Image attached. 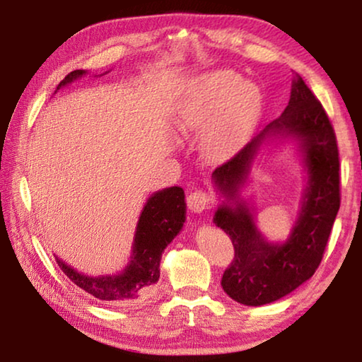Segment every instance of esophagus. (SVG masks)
Wrapping results in <instances>:
<instances>
[{
    "mask_svg": "<svg viewBox=\"0 0 362 362\" xmlns=\"http://www.w3.org/2000/svg\"><path fill=\"white\" fill-rule=\"evenodd\" d=\"M211 203V194L204 192V189H194L188 194L187 198V204H188V209L194 212V214H201L204 209L209 207Z\"/></svg>",
    "mask_w": 362,
    "mask_h": 362,
    "instance_id": "esophagus-1",
    "label": "esophagus"
}]
</instances>
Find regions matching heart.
Returning a JSON list of instances; mask_svg holds the SVG:
<instances>
[{
    "label": "heart",
    "instance_id": "obj_1",
    "mask_svg": "<svg viewBox=\"0 0 362 362\" xmlns=\"http://www.w3.org/2000/svg\"><path fill=\"white\" fill-rule=\"evenodd\" d=\"M263 94L254 83L230 70H214L189 83L174 115L182 136L203 131L201 148L212 161L235 156L255 129Z\"/></svg>",
    "mask_w": 362,
    "mask_h": 362
}]
</instances>
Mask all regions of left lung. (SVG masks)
<instances>
[{
    "label": "left lung",
    "mask_w": 362,
    "mask_h": 362,
    "mask_svg": "<svg viewBox=\"0 0 362 362\" xmlns=\"http://www.w3.org/2000/svg\"><path fill=\"white\" fill-rule=\"evenodd\" d=\"M297 139L304 155L309 185L303 211L284 245L262 240L239 188L245 181L262 140L268 136ZM340 163L334 127L326 110L300 76L293 79L289 105L281 118L263 129L212 173L214 183L226 198L214 216V223L230 236L235 247L225 269L222 287L238 303L260 306L296 291L313 276L340 207Z\"/></svg>",
    "instance_id": "obj_1"
}]
</instances>
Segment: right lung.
Wrapping results in <instances>:
<instances>
[{"mask_svg":"<svg viewBox=\"0 0 362 362\" xmlns=\"http://www.w3.org/2000/svg\"><path fill=\"white\" fill-rule=\"evenodd\" d=\"M84 70L69 73L57 89L84 75ZM185 193L180 187L164 188L148 198L140 214L132 255L121 273L108 276H86L56 257L59 267L71 283L97 300L112 305L137 302L151 291L159 279V262L168 244L174 240L185 222Z\"/></svg>","mask_w":362,"mask_h":362,"instance_id":"add662e5","label":"right lung"}]
</instances>
